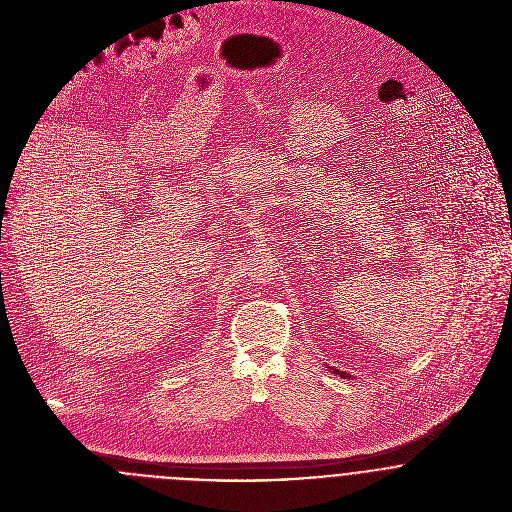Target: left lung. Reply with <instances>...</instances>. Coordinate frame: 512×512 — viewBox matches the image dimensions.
I'll return each mask as SVG.
<instances>
[{"instance_id":"left-lung-1","label":"left lung","mask_w":512,"mask_h":512,"mask_svg":"<svg viewBox=\"0 0 512 512\" xmlns=\"http://www.w3.org/2000/svg\"><path fill=\"white\" fill-rule=\"evenodd\" d=\"M327 368H331V370H333V372H335V374H341V376H343V378H353V376H351V374H347V372H339V370H337V368H333V366H327Z\"/></svg>"}]
</instances>
